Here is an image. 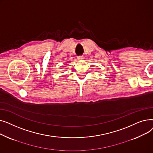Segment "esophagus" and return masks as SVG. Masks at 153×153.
<instances>
[{
  "instance_id": "obj_1",
  "label": "esophagus",
  "mask_w": 153,
  "mask_h": 153,
  "mask_svg": "<svg viewBox=\"0 0 153 153\" xmlns=\"http://www.w3.org/2000/svg\"><path fill=\"white\" fill-rule=\"evenodd\" d=\"M77 58L78 60H82L84 58V56H79Z\"/></svg>"
}]
</instances>
